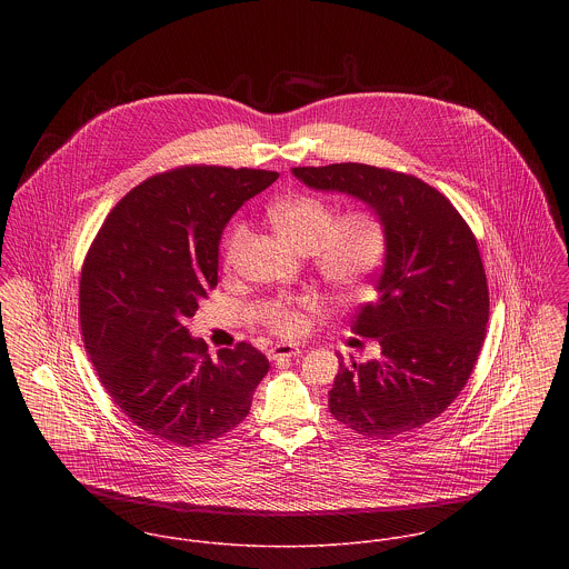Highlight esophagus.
Returning a JSON list of instances; mask_svg holds the SVG:
<instances>
[{
	"instance_id": "1",
	"label": "esophagus",
	"mask_w": 569,
	"mask_h": 569,
	"mask_svg": "<svg viewBox=\"0 0 569 569\" xmlns=\"http://www.w3.org/2000/svg\"><path fill=\"white\" fill-rule=\"evenodd\" d=\"M300 352H302V348L298 343H276L267 355H269V359H287V357H296Z\"/></svg>"
}]
</instances>
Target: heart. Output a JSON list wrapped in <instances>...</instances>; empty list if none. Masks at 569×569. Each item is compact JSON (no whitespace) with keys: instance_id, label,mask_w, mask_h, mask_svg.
<instances>
[{"instance_id":"b5f03b06","label":"heart","mask_w":569,"mask_h":569,"mask_svg":"<svg viewBox=\"0 0 569 569\" xmlns=\"http://www.w3.org/2000/svg\"><path fill=\"white\" fill-rule=\"evenodd\" d=\"M273 232L298 253H311L326 284L339 296L357 293L379 269L386 251L381 223L370 212H348L335 219V210L311 194L278 199L267 208ZM244 244L243 228H234L223 249L230 267ZM267 325L282 335L300 330L302 318L293 300H278L267 311Z\"/></svg>"}]
</instances>
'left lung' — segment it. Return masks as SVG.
<instances>
[{
	"mask_svg": "<svg viewBox=\"0 0 569 569\" xmlns=\"http://www.w3.org/2000/svg\"><path fill=\"white\" fill-rule=\"evenodd\" d=\"M291 172L311 190L366 203L386 239L377 298L352 322V332L379 341L381 357H339L330 413L370 438L422 427L467 386L487 335V273L473 232L445 194L411 174L350 162Z\"/></svg>",
	"mask_w": 569,
	"mask_h": 569,
	"instance_id": "left-lung-1",
	"label": "left lung"
}]
</instances>
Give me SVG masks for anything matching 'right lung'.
Instances as JSON below:
<instances>
[{
	"instance_id": "1",
	"label": "right lung",
	"mask_w": 569,
	"mask_h": 569,
	"mask_svg": "<svg viewBox=\"0 0 569 569\" xmlns=\"http://www.w3.org/2000/svg\"><path fill=\"white\" fill-rule=\"evenodd\" d=\"M273 170L183 166L136 186L104 219L81 273V330L100 383L140 429L177 447L221 438L269 370L249 343L212 359L186 320L217 287L232 214Z\"/></svg>"
}]
</instances>
